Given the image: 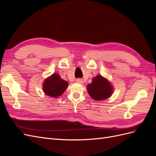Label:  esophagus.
Listing matches in <instances>:
<instances>
[{
    "mask_svg": "<svg viewBox=\"0 0 156 156\" xmlns=\"http://www.w3.org/2000/svg\"><path fill=\"white\" fill-rule=\"evenodd\" d=\"M77 83H83V81H82L81 79H77Z\"/></svg>",
    "mask_w": 156,
    "mask_h": 156,
    "instance_id": "obj_1",
    "label": "esophagus"
}]
</instances>
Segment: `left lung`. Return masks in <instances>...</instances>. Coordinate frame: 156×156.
I'll use <instances>...</instances> for the list:
<instances>
[{"mask_svg": "<svg viewBox=\"0 0 156 156\" xmlns=\"http://www.w3.org/2000/svg\"><path fill=\"white\" fill-rule=\"evenodd\" d=\"M87 90L94 100L100 101L106 100L112 95L113 88L107 79L101 75H98L87 85Z\"/></svg>", "mask_w": 156, "mask_h": 156, "instance_id": "obj_1", "label": "left lung"}]
</instances>
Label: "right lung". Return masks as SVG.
<instances>
[{"instance_id": "1", "label": "right lung", "mask_w": 156, "mask_h": 156, "mask_svg": "<svg viewBox=\"0 0 156 156\" xmlns=\"http://www.w3.org/2000/svg\"><path fill=\"white\" fill-rule=\"evenodd\" d=\"M68 86V83L61 79L57 73H53L43 83L44 93L49 96L57 98L62 95Z\"/></svg>"}]
</instances>
